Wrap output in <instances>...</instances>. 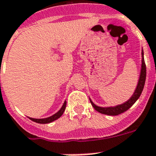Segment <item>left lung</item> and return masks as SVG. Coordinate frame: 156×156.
<instances>
[{
    "label": "left lung",
    "instance_id": "1",
    "mask_svg": "<svg viewBox=\"0 0 156 156\" xmlns=\"http://www.w3.org/2000/svg\"><path fill=\"white\" fill-rule=\"evenodd\" d=\"M141 68H140V76H139V79H138L137 85H136V89H135L133 94L131 96V97L129 99L128 101L126 102L122 103V104H119L116 106L113 107H100L97 106L92 101V100L89 98V101L91 103L92 106L93 107L95 110L97 112H100L104 115H118L120 114L123 113V112H126L129 108L134 104L138 100V98L140 97V94H141L142 91H143L144 86V83H145L146 79V66L145 63H144V51L142 49L141 51Z\"/></svg>",
    "mask_w": 156,
    "mask_h": 156
}]
</instances>
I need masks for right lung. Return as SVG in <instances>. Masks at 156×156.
<instances>
[{
	"instance_id": "1",
	"label": "right lung",
	"mask_w": 156,
	"mask_h": 156,
	"mask_svg": "<svg viewBox=\"0 0 156 156\" xmlns=\"http://www.w3.org/2000/svg\"><path fill=\"white\" fill-rule=\"evenodd\" d=\"M66 105H67V101H65L64 103H63V106L61 107V108L56 113H55L54 115H52V116H50V117L48 118H44V119H34V118H30L29 119L32 121L35 122L37 123H40V124H47V123H50L52 122L55 121L56 119H58L59 118H60L62 116V115L64 112L65 109H66Z\"/></svg>"
}]
</instances>
